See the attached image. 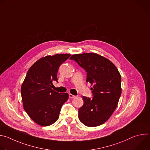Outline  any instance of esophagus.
Instances as JSON below:
<instances>
[{
	"instance_id": "34e87169",
	"label": "esophagus",
	"mask_w": 150,
	"mask_h": 150,
	"mask_svg": "<svg viewBox=\"0 0 150 150\" xmlns=\"http://www.w3.org/2000/svg\"><path fill=\"white\" fill-rule=\"evenodd\" d=\"M69 97L70 98H75V96L72 95V94H69Z\"/></svg>"
}]
</instances>
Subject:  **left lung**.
Returning a JSON list of instances; mask_svg holds the SVG:
<instances>
[{
    "label": "left lung",
    "instance_id": "obj_1",
    "mask_svg": "<svg viewBox=\"0 0 150 150\" xmlns=\"http://www.w3.org/2000/svg\"><path fill=\"white\" fill-rule=\"evenodd\" d=\"M75 60L87 72V82L93 85L92 98L83 96V105L78 117L85 126L94 127L108 120L115 110L121 96V76L114 64L96 53L72 55Z\"/></svg>",
    "mask_w": 150,
    "mask_h": 150
}]
</instances>
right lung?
I'll use <instances>...</instances> for the list:
<instances>
[{
  "label": "right lung",
  "mask_w": 150,
  "mask_h": 150,
  "mask_svg": "<svg viewBox=\"0 0 150 150\" xmlns=\"http://www.w3.org/2000/svg\"><path fill=\"white\" fill-rule=\"evenodd\" d=\"M71 56L57 54L35 62L28 71L21 88L25 111L36 123L43 126L54 123L59 118L62 106L68 99L67 93L52 89L57 82L59 67Z\"/></svg>",
  "instance_id": "right-lung-1"
}]
</instances>
